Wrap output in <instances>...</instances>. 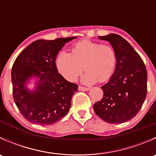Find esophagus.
I'll return each mask as SVG.
<instances>
[{
  "instance_id": "34e87169",
  "label": "esophagus",
  "mask_w": 156,
  "mask_h": 156,
  "mask_svg": "<svg viewBox=\"0 0 156 156\" xmlns=\"http://www.w3.org/2000/svg\"><path fill=\"white\" fill-rule=\"evenodd\" d=\"M78 90H81V91H88L90 90V88L79 86V87H78Z\"/></svg>"
}]
</instances>
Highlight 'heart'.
Wrapping results in <instances>:
<instances>
[{
  "instance_id": "b5f03b06",
  "label": "heart",
  "mask_w": 156,
  "mask_h": 156,
  "mask_svg": "<svg viewBox=\"0 0 156 156\" xmlns=\"http://www.w3.org/2000/svg\"><path fill=\"white\" fill-rule=\"evenodd\" d=\"M117 62L115 49L108 45L89 40L77 43L72 53L62 50L56 58V66L59 73L69 81H74L82 72L81 81L85 84L104 82L112 75Z\"/></svg>"
}]
</instances>
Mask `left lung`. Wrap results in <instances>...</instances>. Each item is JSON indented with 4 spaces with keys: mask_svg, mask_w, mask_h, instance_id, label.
I'll return each mask as SVG.
<instances>
[{
    "mask_svg": "<svg viewBox=\"0 0 156 156\" xmlns=\"http://www.w3.org/2000/svg\"><path fill=\"white\" fill-rule=\"evenodd\" d=\"M107 41L117 56L109 81L102 86L103 97L94 105L96 114L106 122L121 124L133 119L147 94V72L144 61L125 39L116 34L99 36Z\"/></svg>",
    "mask_w": 156,
    "mask_h": 156,
    "instance_id": "1",
    "label": "left lung"
}]
</instances>
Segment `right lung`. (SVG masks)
I'll return each instance as SVG.
<instances>
[{"label": "right lung", "instance_id": "add662e5", "mask_svg": "<svg viewBox=\"0 0 156 156\" xmlns=\"http://www.w3.org/2000/svg\"><path fill=\"white\" fill-rule=\"evenodd\" d=\"M77 37L37 40L20 53L11 72L12 96L21 114L33 124L49 125L65 117L78 85L58 73L56 58ZM31 80L35 87H27Z\"/></svg>", "mask_w": 156, "mask_h": 156}]
</instances>
